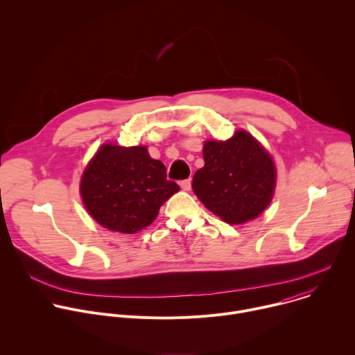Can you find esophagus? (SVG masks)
Here are the masks:
<instances>
[{"label":"esophagus","instance_id":"esophagus-1","mask_svg":"<svg viewBox=\"0 0 355 355\" xmlns=\"http://www.w3.org/2000/svg\"><path fill=\"white\" fill-rule=\"evenodd\" d=\"M180 185L184 191H191V180H184V181H181Z\"/></svg>","mask_w":355,"mask_h":355}]
</instances>
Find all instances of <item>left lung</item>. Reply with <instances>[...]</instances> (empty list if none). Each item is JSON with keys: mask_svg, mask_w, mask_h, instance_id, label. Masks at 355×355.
Here are the masks:
<instances>
[{"mask_svg": "<svg viewBox=\"0 0 355 355\" xmlns=\"http://www.w3.org/2000/svg\"><path fill=\"white\" fill-rule=\"evenodd\" d=\"M205 166L192 180L198 199L232 225L257 218L274 196L277 171L268 151L245 130L229 140H207Z\"/></svg>", "mask_w": 355, "mask_h": 355, "instance_id": "8db88e82", "label": "left lung"}]
</instances>
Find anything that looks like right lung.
I'll use <instances>...</instances> for the list:
<instances>
[{
    "label": "right lung",
    "instance_id": "obj_1",
    "mask_svg": "<svg viewBox=\"0 0 355 355\" xmlns=\"http://www.w3.org/2000/svg\"><path fill=\"white\" fill-rule=\"evenodd\" d=\"M180 191L166 167L146 146L105 143L85 167L80 193L88 214L112 232L136 233L157 218L160 207Z\"/></svg>",
    "mask_w": 355,
    "mask_h": 355
}]
</instances>
